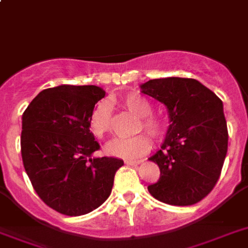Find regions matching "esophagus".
Segmentation results:
<instances>
[{"instance_id":"1","label":"esophagus","mask_w":248,"mask_h":248,"mask_svg":"<svg viewBox=\"0 0 248 248\" xmlns=\"http://www.w3.org/2000/svg\"><path fill=\"white\" fill-rule=\"evenodd\" d=\"M124 163L127 164V165H139L141 161H139V160H126Z\"/></svg>"}]
</instances>
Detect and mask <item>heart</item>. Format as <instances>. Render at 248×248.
I'll list each match as a JSON object with an SVG mask.
<instances>
[{"mask_svg":"<svg viewBox=\"0 0 248 248\" xmlns=\"http://www.w3.org/2000/svg\"><path fill=\"white\" fill-rule=\"evenodd\" d=\"M120 103L126 109L141 120L140 128L145 130L149 136L160 140L165 135V124L163 121L155 117H149L153 113V106L137 93H128L120 98ZM89 130L95 137L105 136L111 127V111L106 102H99L93 108L88 121ZM150 150V141L146 136L139 135L132 139H114L106 145L105 151L108 155L121 159H135L146 154Z\"/></svg>","mask_w":248,"mask_h":248,"instance_id":"b5f03b06","label":"heart"}]
</instances>
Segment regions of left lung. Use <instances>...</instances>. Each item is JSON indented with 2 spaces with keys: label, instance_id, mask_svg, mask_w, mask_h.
<instances>
[{
  "label": "left lung",
  "instance_id": "obj_1",
  "mask_svg": "<svg viewBox=\"0 0 248 248\" xmlns=\"http://www.w3.org/2000/svg\"><path fill=\"white\" fill-rule=\"evenodd\" d=\"M141 92L168 109L169 127L161 149L149 160L157 164L160 178L147 186L157 201L191 205L214 188L228 147L223 103L201 82L190 78L151 79Z\"/></svg>",
  "mask_w": 248,
  "mask_h": 248
}]
</instances>
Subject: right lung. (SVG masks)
Segmentation results:
<instances>
[{"instance_id": "1", "label": "right lung", "mask_w": 248, "mask_h": 248, "mask_svg": "<svg viewBox=\"0 0 248 248\" xmlns=\"http://www.w3.org/2000/svg\"><path fill=\"white\" fill-rule=\"evenodd\" d=\"M106 95L97 85L62 84L41 91L22 114L24 168L41 201L70 217L107 201L117 157H93L99 149L88 126L95 103Z\"/></svg>"}]
</instances>
